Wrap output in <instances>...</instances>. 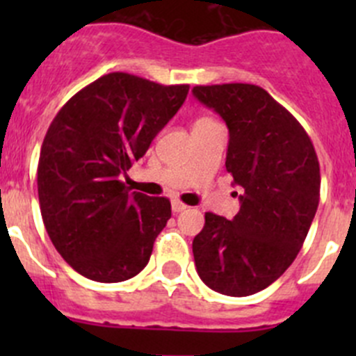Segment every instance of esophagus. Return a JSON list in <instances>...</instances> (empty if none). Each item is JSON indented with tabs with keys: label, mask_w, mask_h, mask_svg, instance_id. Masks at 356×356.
<instances>
[{
	"label": "esophagus",
	"mask_w": 356,
	"mask_h": 356,
	"mask_svg": "<svg viewBox=\"0 0 356 356\" xmlns=\"http://www.w3.org/2000/svg\"><path fill=\"white\" fill-rule=\"evenodd\" d=\"M186 204L182 203V201H179V200H172V211H174V213H179V211H182V210H186Z\"/></svg>",
	"instance_id": "1"
}]
</instances>
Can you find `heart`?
Returning a JSON list of instances; mask_svg holds the SVG:
<instances>
[{
	"mask_svg": "<svg viewBox=\"0 0 356 356\" xmlns=\"http://www.w3.org/2000/svg\"><path fill=\"white\" fill-rule=\"evenodd\" d=\"M210 120H211V118H207V117H203V118H198V120L195 122V125H196V124H204V122H210Z\"/></svg>",
	"mask_w": 356,
	"mask_h": 356,
	"instance_id": "1",
	"label": "heart"
}]
</instances>
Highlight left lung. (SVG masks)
Instances as JSON below:
<instances>
[{
	"label": "left lung",
	"instance_id": "8db88e82",
	"mask_svg": "<svg viewBox=\"0 0 356 356\" xmlns=\"http://www.w3.org/2000/svg\"><path fill=\"white\" fill-rule=\"evenodd\" d=\"M193 95L224 118L225 168L241 188L232 220L204 213L193 239L196 270L217 293L250 296L277 281L303 246L321 198L318 158L300 122L260 86H196Z\"/></svg>",
	"mask_w": 356,
	"mask_h": 356
}]
</instances>
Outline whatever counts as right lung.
Returning <instances> with one entry per match:
<instances>
[{
  "label": "right lung",
  "instance_id": "1",
  "mask_svg": "<svg viewBox=\"0 0 356 356\" xmlns=\"http://www.w3.org/2000/svg\"><path fill=\"white\" fill-rule=\"evenodd\" d=\"M188 92V84L111 72L53 118L39 155V204L53 246L84 277L122 282L149 261L170 201L131 193L122 179Z\"/></svg>",
  "mask_w": 356,
  "mask_h": 356
}]
</instances>
